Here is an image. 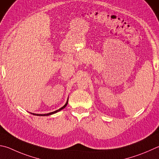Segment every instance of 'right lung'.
Here are the masks:
<instances>
[{
  "label": "right lung",
  "mask_w": 159,
  "mask_h": 159,
  "mask_svg": "<svg viewBox=\"0 0 159 159\" xmlns=\"http://www.w3.org/2000/svg\"><path fill=\"white\" fill-rule=\"evenodd\" d=\"M68 99H67V102H66V103L65 104L62 106V108H60V109H58V110H57V111H53V112H49V113H47V114H35V113H31V114H33V115H37V116H48V115H53V114H54V113H56L57 112H58V111H61V110H62V109H64L66 106H67V103H68Z\"/></svg>",
  "instance_id": "obj_1"
}]
</instances>
